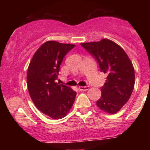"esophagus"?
<instances>
[{"mask_svg": "<svg viewBox=\"0 0 150 150\" xmlns=\"http://www.w3.org/2000/svg\"><path fill=\"white\" fill-rule=\"evenodd\" d=\"M89 86H85V87H82V86H80L79 87V89L80 91H87L89 89Z\"/></svg>", "mask_w": 150, "mask_h": 150, "instance_id": "esophagus-1", "label": "esophagus"}]
</instances>
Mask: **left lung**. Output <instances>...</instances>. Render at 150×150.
Listing matches in <instances>:
<instances>
[{
	"label": "left lung",
	"instance_id": "obj_1",
	"mask_svg": "<svg viewBox=\"0 0 150 150\" xmlns=\"http://www.w3.org/2000/svg\"><path fill=\"white\" fill-rule=\"evenodd\" d=\"M80 44L97 59L101 71L107 75L97 106L109 114L117 113L128 102L135 85L132 62L124 50L109 39Z\"/></svg>",
	"mask_w": 150,
	"mask_h": 150
}]
</instances>
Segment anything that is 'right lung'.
<instances>
[{
    "label": "right lung",
    "mask_w": 150,
    "mask_h": 150,
    "mask_svg": "<svg viewBox=\"0 0 150 150\" xmlns=\"http://www.w3.org/2000/svg\"><path fill=\"white\" fill-rule=\"evenodd\" d=\"M75 44L48 41L34 53L27 74V89L37 109L53 119L68 114L77 93L70 87L56 82L60 65Z\"/></svg>",
    "instance_id": "1"
}]
</instances>
